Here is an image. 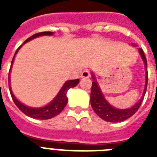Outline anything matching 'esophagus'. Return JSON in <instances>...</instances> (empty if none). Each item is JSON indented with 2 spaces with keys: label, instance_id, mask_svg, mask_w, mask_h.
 I'll return each instance as SVG.
<instances>
[{
  "label": "esophagus",
  "instance_id": "esophagus-1",
  "mask_svg": "<svg viewBox=\"0 0 157 157\" xmlns=\"http://www.w3.org/2000/svg\"><path fill=\"white\" fill-rule=\"evenodd\" d=\"M90 77V72L88 69H85L81 74V78H89Z\"/></svg>",
  "mask_w": 157,
  "mask_h": 157
}]
</instances>
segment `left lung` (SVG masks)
Instances as JSON below:
<instances>
[{"instance_id":"obj_1","label":"left lung","mask_w":157,"mask_h":157,"mask_svg":"<svg viewBox=\"0 0 157 157\" xmlns=\"http://www.w3.org/2000/svg\"><path fill=\"white\" fill-rule=\"evenodd\" d=\"M139 53L141 56L143 61L144 63V67L146 70V75H145V86H144V90L143 95L141 98L137 102L133 107L129 108H125V109H119L117 107H114L113 106L110 104L105 98L104 95L103 94V92L101 90V88L99 87L98 81H96V77L94 76V73L91 71V77L93 79L92 82V88H91L90 93V104L96 114L98 117L102 118L103 120L108 122H121L124 121L130 117H132L135 112L138 111V109L140 107L144 97L145 95L147 90V59L145 58L144 53L141 48L139 49Z\"/></svg>"}]
</instances>
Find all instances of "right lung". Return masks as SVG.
<instances>
[{
    "label": "right lung",
    "mask_w": 157,
    "mask_h": 157,
    "mask_svg": "<svg viewBox=\"0 0 157 157\" xmlns=\"http://www.w3.org/2000/svg\"><path fill=\"white\" fill-rule=\"evenodd\" d=\"M54 33L52 32H42V33H36L34 34L29 38H28L27 40L23 42L22 45H20L18 48V50H16L14 56H13L12 62H11V66L10 69V72H9V89L10 91L11 97L13 98V101L14 102L15 105L18 107V109L20 110L21 112H23L26 116L28 117H33L34 119H39V120H47L53 118L57 115H59L60 112L64 109V107H66L67 103V93L70 88H73L75 86L79 83V79L76 80H69L67 81L65 83L63 84V86H62V88L60 89V90L58 93L54 98L53 99L50 103H48L47 105H45L44 107H31L26 106L23 103H22L19 100H18V98H16L14 94H13V91L11 90V86H10V71L11 67L13 66V60L15 58V55L17 54L18 51L19 50L22 46H23L25 43L30 41L31 40H33L34 38H36L38 36H52Z\"/></svg>",
    "instance_id": "add662e5"
}]
</instances>
